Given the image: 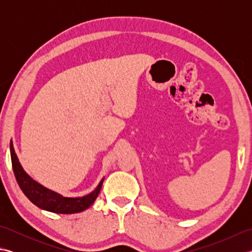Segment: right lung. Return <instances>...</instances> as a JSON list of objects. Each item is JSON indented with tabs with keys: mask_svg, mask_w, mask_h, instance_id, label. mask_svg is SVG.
Listing matches in <instances>:
<instances>
[{
	"mask_svg": "<svg viewBox=\"0 0 252 252\" xmlns=\"http://www.w3.org/2000/svg\"><path fill=\"white\" fill-rule=\"evenodd\" d=\"M9 151L13 171L17 183L27 198L36 207L50 212L71 215V213H79L87 210L97 198L104 179L99 182L97 187L88 195L76 198L63 197L58 192L53 191L40 183H37L36 181L26 173V171L21 167L17 155L15 153L12 141L9 144Z\"/></svg>",
	"mask_w": 252,
	"mask_h": 252,
	"instance_id": "add662e5",
	"label": "right lung"
}]
</instances>
